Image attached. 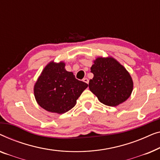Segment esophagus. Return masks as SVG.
I'll return each mask as SVG.
<instances>
[{"instance_id": "esophagus-1", "label": "esophagus", "mask_w": 160, "mask_h": 160, "mask_svg": "<svg viewBox=\"0 0 160 160\" xmlns=\"http://www.w3.org/2000/svg\"><path fill=\"white\" fill-rule=\"evenodd\" d=\"M82 81L83 82H85V83H88V82H89V80H88V78H83V80H82Z\"/></svg>"}]
</instances>
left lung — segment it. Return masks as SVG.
<instances>
[{
  "instance_id": "8db88e82",
  "label": "left lung",
  "mask_w": 160,
  "mask_h": 160,
  "mask_svg": "<svg viewBox=\"0 0 160 160\" xmlns=\"http://www.w3.org/2000/svg\"><path fill=\"white\" fill-rule=\"evenodd\" d=\"M93 74L89 89L103 104L116 107L132 93L133 83L125 68L113 58H97L91 67Z\"/></svg>"
}]
</instances>
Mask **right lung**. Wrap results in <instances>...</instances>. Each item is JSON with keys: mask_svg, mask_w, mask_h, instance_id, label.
<instances>
[{"mask_svg": "<svg viewBox=\"0 0 160 160\" xmlns=\"http://www.w3.org/2000/svg\"><path fill=\"white\" fill-rule=\"evenodd\" d=\"M64 66V62L49 63L35 85L36 101L48 112L58 114L68 112L75 107L77 99L88 85L76 79Z\"/></svg>", "mask_w": 160, "mask_h": 160, "instance_id": "right-lung-1", "label": "right lung"}]
</instances>
